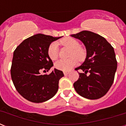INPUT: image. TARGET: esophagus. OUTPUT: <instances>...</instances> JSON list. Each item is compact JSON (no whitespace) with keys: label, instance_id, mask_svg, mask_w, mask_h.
<instances>
[{"label":"esophagus","instance_id":"1","mask_svg":"<svg viewBox=\"0 0 126 126\" xmlns=\"http://www.w3.org/2000/svg\"><path fill=\"white\" fill-rule=\"evenodd\" d=\"M68 74H69V72H67V71H64V74L65 76L67 75Z\"/></svg>","mask_w":126,"mask_h":126}]
</instances>
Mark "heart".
<instances>
[{
  "label": "heart",
  "instance_id": "heart-1",
  "mask_svg": "<svg viewBox=\"0 0 126 126\" xmlns=\"http://www.w3.org/2000/svg\"><path fill=\"white\" fill-rule=\"evenodd\" d=\"M61 45L68 47L72 49L71 56H75L79 60H83L84 57V52L79 47V43L71 38H65L60 42ZM48 55L52 61H55L59 57V48L57 43H52L48 48ZM72 57L68 60H59L55 63V67L61 71H68L78 64V59Z\"/></svg>",
  "mask_w": 126,
  "mask_h": 126
}]
</instances>
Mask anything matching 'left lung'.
I'll return each instance as SVG.
<instances>
[{"label": "left lung", "mask_w": 126, "mask_h": 126, "mask_svg": "<svg viewBox=\"0 0 126 126\" xmlns=\"http://www.w3.org/2000/svg\"><path fill=\"white\" fill-rule=\"evenodd\" d=\"M71 36L83 42L86 50L85 61L76 68L83 71L73 84L76 92L86 98H100L107 93L114 80L117 67L114 49L105 38L93 32L82 31Z\"/></svg>", "instance_id": "obj_1"}]
</instances>
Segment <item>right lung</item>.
<instances>
[{
    "instance_id": "obj_1",
    "label": "right lung",
    "mask_w": 126,
    "mask_h": 126,
    "mask_svg": "<svg viewBox=\"0 0 126 126\" xmlns=\"http://www.w3.org/2000/svg\"><path fill=\"white\" fill-rule=\"evenodd\" d=\"M61 37L34 34L24 40L14 50L11 78L18 93L30 102H46L57 92L59 81L64 76L62 71L54 68L48 75L42 74L41 71H48L53 67L48 48L52 42Z\"/></svg>"
}]
</instances>
